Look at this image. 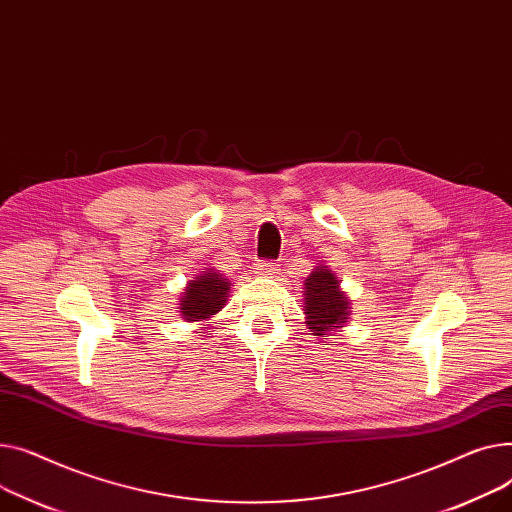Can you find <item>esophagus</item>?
I'll list each match as a JSON object with an SVG mask.
<instances>
[{"mask_svg":"<svg viewBox=\"0 0 512 512\" xmlns=\"http://www.w3.org/2000/svg\"><path fill=\"white\" fill-rule=\"evenodd\" d=\"M279 273H281V268L275 262H258L256 264V275L258 277H277Z\"/></svg>","mask_w":512,"mask_h":512,"instance_id":"obj_1","label":"esophagus"}]
</instances>
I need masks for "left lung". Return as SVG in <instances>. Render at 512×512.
<instances>
[{
    "label": "left lung",
    "instance_id": "8db88e82",
    "mask_svg": "<svg viewBox=\"0 0 512 512\" xmlns=\"http://www.w3.org/2000/svg\"><path fill=\"white\" fill-rule=\"evenodd\" d=\"M304 289V314L310 333L318 339L341 333L351 316V302L333 270L326 264L314 266Z\"/></svg>",
    "mask_w": 512,
    "mask_h": 512
}]
</instances>
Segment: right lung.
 <instances>
[{
    "instance_id": "obj_1",
    "label": "right lung",
    "mask_w": 512,
    "mask_h": 512,
    "mask_svg": "<svg viewBox=\"0 0 512 512\" xmlns=\"http://www.w3.org/2000/svg\"><path fill=\"white\" fill-rule=\"evenodd\" d=\"M231 283L215 268H206L200 275L188 281L179 297V316L186 322H198L200 328H208L206 320L215 318L227 304ZM210 333V330H208Z\"/></svg>"
}]
</instances>
